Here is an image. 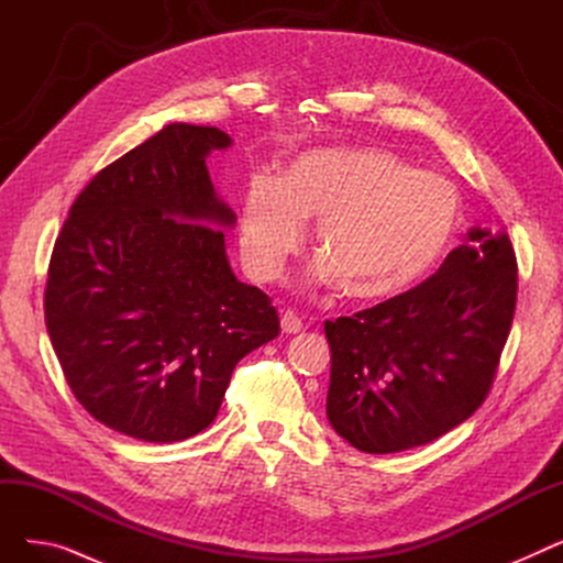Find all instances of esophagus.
Segmentation results:
<instances>
[{"label": "esophagus", "instance_id": "1", "mask_svg": "<svg viewBox=\"0 0 563 563\" xmlns=\"http://www.w3.org/2000/svg\"><path fill=\"white\" fill-rule=\"evenodd\" d=\"M280 329H283V333H301V329H303V321H301V317L294 312V310H285L283 314H280Z\"/></svg>", "mask_w": 563, "mask_h": 563}]
</instances>
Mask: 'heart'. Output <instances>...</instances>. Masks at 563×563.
Returning a JSON list of instances; mask_svg holds the SVG:
<instances>
[{"instance_id": "b5f03b06", "label": "heart", "mask_w": 563, "mask_h": 563, "mask_svg": "<svg viewBox=\"0 0 563 563\" xmlns=\"http://www.w3.org/2000/svg\"><path fill=\"white\" fill-rule=\"evenodd\" d=\"M463 217L459 189L383 147H331L294 159L283 180L253 175L242 198V257L274 280L314 225L317 276L358 306L416 289L450 253Z\"/></svg>"}]
</instances>
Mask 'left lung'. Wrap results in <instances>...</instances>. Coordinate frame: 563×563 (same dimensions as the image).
Wrapping results in <instances>:
<instances>
[{
	"label": "left lung",
	"instance_id": "1",
	"mask_svg": "<svg viewBox=\"0 0 563 563\" xmlns=\"http://www.w3.org/2000/svg\"><path fill=\"white\" fill-rule=\"evenodd\" d=\"M516 272L509 234L477 225L401 299L323 323L335 433L361 452L395 454L465 422L486 399L507 344Z\"/></svg>",
	"mask_w": 563,
	"mask_h": 563
}]
</instances>
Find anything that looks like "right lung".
Returning a JSON list of instances; mask_svg holds the SVG:
<instances>
[{
  "label": "right lung",
  "instance_id": "1",
  "mask_svg": "<svg viewBox=\"0 0 563 563\" xmlns=\"http://www.w3.org/2000/svg\"><path fill=\"white\" fill-rule=\"evenodd\" d=\"M232 139L170 123L102 168L56 236L47 333L77 401L145 442L210 427L234 365L280 333L269 297L236 280V214L205 159Z\"/></svg>",
  "mask_w": 563,
  "mask_h": 563
}]
</instances>
